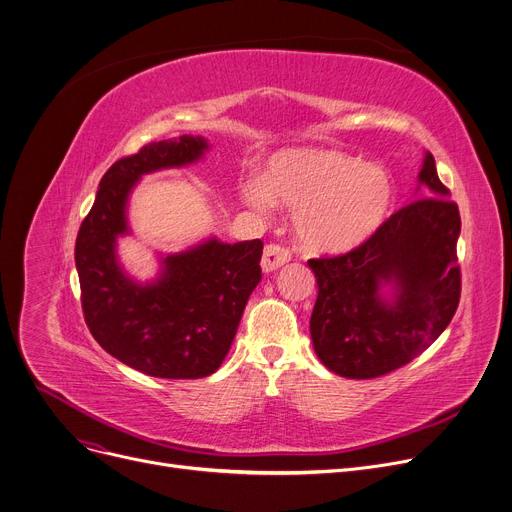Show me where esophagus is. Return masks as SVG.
Returning a JSON list of instances; mask_svg holds the SVG:
<instances>
[{
  "mask_svg": "<svg viewBox=\"0 0 512 512\" xmlns=\"http://www.w3.org/2000/svg\"><path fill=\"white\" fill-rule=\"evenodd\" d=\"M290 261V251L280 247V245H267L263 249V257H261V269L265 273H271L275 269H280L282 265H286Z\"/></svg>",
  "mask_w": 512,
  "mask_h": 512,
  "instance_id": "34e87169",
  "label": "esophagus"
}]
</instances>
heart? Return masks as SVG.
<instances>
[{
	"instance_id": "heart-1",
	"label": "heart",
	"mask_w": 512,
	"mask_h": 512,
	"mask_svg": "<svg viewBox=\"0 0 512 512\" xmlns=\"http://www.w3.org/2000/svg\"><path fill=\"white\" fill-rule=\"evenodd\" d=\"M277 204L294 210L298 243L310 253H345L367 243L392 214V175L359 157L300 149L273 157L263 183L249 179L241 198L257 212Z\"/></svg>"
}]
</instances>
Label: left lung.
Masks as SVG:
<instances>
[{
	"mask_svg": "<svg viewBox=\"0 0 512 512\" xmlns=\"http://www.w3.org/2000/svg\"><path fill=\"white\" fill-rule=\"evenodd\" d=\"M418 181L427 198L394 212L367 243L308 261L318 286L312 345L337 376L390 374L429 349L457 310L461 220L431 153ZM384 287L391 290L384 293Z\"/></svg>",
	"mask_w": 512,
	"mask_h": 512,
	"instance_id": "obj_1",
	"label": "left lung"
}]
</instances>
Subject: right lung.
Wrapping results in <instances>:
<instances>
[{
	"label": "right lung",
	"instance_id": "add662e5",
	"mask_svg": "<svg viewBox=\"0 0 512 512\" xmlns=\"http://www.w3.org/2000/svg\"><path fill=\"white\" fill-rule=\"evenodd\" d=\"M206 138L183 134L118 159L102 177L81 222L75 265L89 333L118 361L153 378H206L224 361L247 300L261 282L259 239L235 245L208 239L161 259L155 282L124 273L116 241L128 235L126 204L145 173L202 159Z\"/></svg>",
	"mask_w": 512,
	"mask_h": 512
}]
</instances>
